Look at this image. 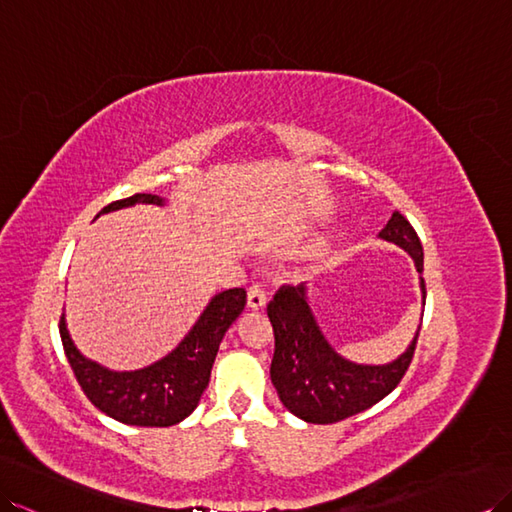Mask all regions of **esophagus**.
Listing matches in <instances>:
<instances>
[{"instance_id":"esophagus-1","label":"esophagus","mask_w":512,"mask_h":512,"mask_svg":"<svg viewBox=\"0 0 512 512\" xmlns=\"http://www.w3.org/2000/svg\"><path fill=\"white\" fill-rule=\"evenodd\" d=\"M267 304V295H265V289L260 284H252L247 289V306L254 308V310H260Z\"/></svg>"}]
</instances>
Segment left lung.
I'll use <instances>...</instances> for the list:
<instances>
[{"mask_svg":"<svg viewBox=\"0 0 512 512\" xmlns=\"http://www.w3.org/2000/svg\"><path fill=\"white\" fill-rule=\"evenodd\" d=\"M380 239L404 247L423 273L421 241L402 213L395 210ZM421 291L426 295L423 278ZM267 315L276 336L271 382L280 402L308 423L343 421L384 400L402 382L419 339L417 332L408 350L389 365H354L323 339L306 304L304 284L282 286L269 302Z\"/></svg>","mask_w":512,"mask_h":512,"instance_id":"obj_1","label":"left lung"}]
</instances>
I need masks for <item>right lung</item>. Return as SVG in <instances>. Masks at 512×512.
<instances>
[{"instance_id":"right-lung-1","label":"right lung","mask_w":512,"mask_h":512,"mask_svg":"<svg viewBox=\"0 0 512 512\" xmlns=\"http://www.w3.org/2000/svg\"><path fill=\"white\" fill-rule=\"evenodd\" d=\"M136 202L160 206L162 199L158 195L136 193L104 206L99 215ZM245 297V289H228L215 295L176 350L152 367L139 371L117 373L86 360L71 341L65 317H60L58 323L60 339L76 380L93 406L130 426L167 428L189 417L199 404V397L210 380L219 343L232 321L241 315Z\"/></svg>"}]
</instances>
